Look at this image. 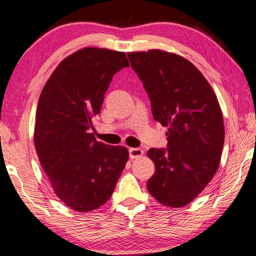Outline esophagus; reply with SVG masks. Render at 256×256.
Masks as SVG:
<instances>
[{
	"label": "esophagus",
	"mask_w": 256,
	"mask_h": 256,
	"mask_svg": "<svg viewBox=\"0 0 256 256\" xmlns=\"http://www.w3.org/2000/svg\"><path fill=\"white\" fill-rule=\"evenodd\" d=\"M128 154L131 159H136V158H140L144 156V150L142 148H130Z\"/></svg>",
	"instance_id": "34e87169"
}]
</instances>
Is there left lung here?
I'll return each instance as SVG.
<instances>
[{"label":"left lung","mask_w":256,"mask_h":256,"mask_svg":"<svg viewBox=\"0 0 256 256\" xmlns=\"http://www.w3.org/2000/svg\"><path fill=\"white\" fill-rule=\"evenodd\" d=\"M128 56L148 94L154 120L168 128L167 150L147 152L156 164L147 189L164 206H184L203 192L220 162L225 130L217 96L186 58L161 50Z\"/></svg>","instance_id":"1"}]
</instances>
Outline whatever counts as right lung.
<instances>
[{"mask_svg":"<svg viewBox=\"0 0 256 256\" xmlns=\"http://www.w3.org/2000/svg\"><path fill=\"white\" fill-rule=\"evenodd\" d=\"M128 66L124 52L81 48L58 64L39 97L36 152L56 195L75 211L102 206L128 160L126 147L106 145L92 133L112 76Z\"/></svg>","mask_w":256,"mask_h":256,"instance_id":"right-lung-1","label":"right lung"}]
</instances>
